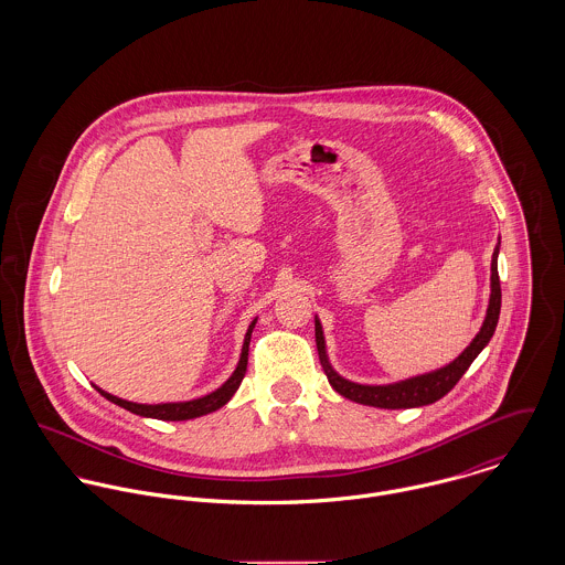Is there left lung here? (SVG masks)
Wrapping results in <instances>:
<instances>
[{"instance_id": "1", "label": "left lung", "mask_w": 565, "mask_h": 565, "mask_svg": "<svg viewBox=\"0 0 565 565\" xmlns=\"http://www.w3.org/2000/svg\"><path fill=\"white\" fill-rule=\"evenodd\" d=\"M498 252H500V239H498V245L493 247V256H491V294H489V305H487L483 326L477 332V337L470 341V345L455 361H450L448 365H444L439 370L417 374V376L404 379L398 383H390V385L352 383V381L339 376L334 372V367L330 365L328 354H326L322 323L316 316L318 354H320V363H322L323 372H326L328 383L332 385V390L337 394H341L343 398L352 401V403L379 406V408H413V406L437 403L439 398H444L459 383V379L468 372L472 361L481 354V350L493 337L498 316H500V300H502L500 278H498Z\"/></svg>"}]
</instances>
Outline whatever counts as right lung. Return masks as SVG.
Instances as JSON below:
<instances>
[{"instance_id":"obj_1","label":"right lung","mask_w":565,"mask_h":565,"mask_svg":"<svg viewBox=\"0 0 565 565\" xmlns=\"http://www.w3.org/2000/svg\"><path fill=\"white\" fill-rule=\"evenodd\" d=\"M254 323L256 320H252V323L247 326V332H245V339H243L242 356H239V363L235 367V372L231 374V379L215 392L202 396V398H195V401H186V403H161V404H141L130 403V401H124V398H117L99 387H95L106 401L110 403L119 404L121 408L135 413V415H141V417H154V419H164V422H182V419H193V417H202L206 413H213L217 408H222L224 404L228 403L235 392L239 390L242 385L243 376H245V370H247V350H249V337H252V330H254Z\"/></svg>"}]
</instances>
